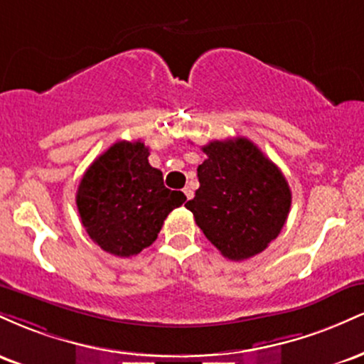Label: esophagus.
I'll return each mask as SVG.
<instances>
[{"mask_svg":"<svg viewBox=\"0 0 364 364\" xmlns=\"http://www.w3.org/2000/svg\"><path fill=\"white\" fill-rule=\"evenodd\" d=\"M183 193H185V196H186L188 200H190V198H193V191H191V188H190V186H186L185 190H183Z\"/></svg>","mask_w":364,"mask_h":364,"instance_id":"obj_1","label":"esophagus"}]
</instances>
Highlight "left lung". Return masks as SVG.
I'll use <instances>...</instances> for the list:
<instances>
[{"label": "left lung", "mask_w": 364, "mask_h": 364, "mask_svg": "<svg viewBox=\"0 0 364 364\" xmlns=\"http://www.w3.org/2000/svg\"><path fill=\"white\" fill-rule=\"evenodd\" d=\"M200 188L185 207L212 245L235 262L262 253L279 236L291 208L281 169L245 136L202 147Z\"/></svg>", "instance_id": "left-lung-1"}]
</instances>
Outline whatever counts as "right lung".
<instances>
[{
    "label": "right lung",
    "mask_w": 364,
    "mask_h": 364,
    "mask_svg": "<svg viewBox=\"0 0 364 364\" xmlns=\"http://www.w3.org/2000/svg\"><path fill=\"white\" fill-rule=\"evenodd\" d=\"M144 141L121 140L89 166L77 207L90 240L116 257H135L157 240L164 219L186 196L164 186Z\"/></svg>",
    "instance_id": "obj_1"
}]
</instances>
